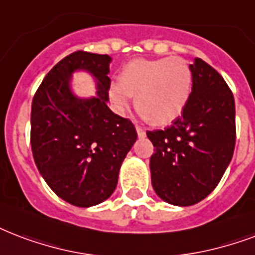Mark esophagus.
<instances>
[{"label":"esophagus","mask_w":255,"mask_h":255,"mask_svg":"<svg viewBox=\"0 0 255 255\" xmlns=\"http://www.w3.org/2000/svg\"><path fill=\"white\" fill-rule=\"evenodd\" d=\"M136 133H137V136H139V137H144L145 136V131L140 127H136Z\"/></svg>","instance_id":"1"}]
</instances>
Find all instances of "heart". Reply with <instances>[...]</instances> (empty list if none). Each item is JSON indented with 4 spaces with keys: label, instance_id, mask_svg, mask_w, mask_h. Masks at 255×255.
I'll list each match as a JSON object with an SVG mask.
<instances>
[{
    "label": "heart",
    "instance_id": "heart-1",
    "mask_svg": "<svg viewBox=\"0 0 255 255\" xmlns=\"http://www.w3.org/2000/svg\"><path fill=\"white\" fill-rule=\"evenodd\" d=\"M192 92V71L182 57L135 60L120 73L119 83H112L108 96L118 111L129 106L152 126H166L183 114Z\"/></svg>",
    "mask_w": 255,
    "mask_h": 255
}]
</instances>
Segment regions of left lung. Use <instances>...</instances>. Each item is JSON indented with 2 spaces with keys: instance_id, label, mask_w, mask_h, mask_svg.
<instances>
[{
  "instance_id": "8db88e82",
  "label": "left lung",
  "mask_w": 255,
  "mask_h": 255,
  "mask_svg": "<svg viewBox=\"0 0 255 255\" xmlns=\"http://www.w3.org/2000/svg\"><path fill=\"white\" fill-rule=\"evenodd\" d=\"M192 92L182 116L148 131L151 182L160 199L192 206L205 199L230 164L236 147V103L223 77L201 58L190 64Z\"/></svg>"
}]
</instances>
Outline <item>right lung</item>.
<instances>
[{
    "label": "right lung",
    "mask_w": 255,
    "mask_h": 255,
    "mask_svg": "<svg viewBox=\"0 0 255 255\" xmlns=\"http://www.w3.org/2000/svg\"><path fill=\"white\" fill-rule=\"evenodd\" d=\"M111 61L108 54H69L50 69L33 97L30 144L37 168L57 197L77 207L112 195L137 139L133 124L107 106ZM79 70L94 77L95 97L73 92L71 75Z\"/></svg>",
    "instance_id": "1"
}]
</instances>
